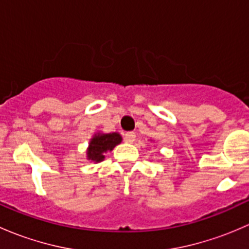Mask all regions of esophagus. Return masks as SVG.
Returning <instances> with one entry per match:
<instances>
[{"instance_id":"1","label":"esophagus","mask_w":249,"mask_h":249,"mask_svg":"<svg viewBox=\"0 0 249 249\" xmlns=\"http://www.w3.org/2000/svg\"><path fill=\"white\" fill-rule=\"evenodd\" d=\"M124 139L127 143H132L135 140H136V134H135V132H131V131L126 132V134H125V136H124Z\"/></svg>"}]
</instances>
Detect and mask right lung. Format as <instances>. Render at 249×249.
I'll list each match as a JSON object with an SVG mask.
<instances>
[{
    "label": "right lung",
    "mask_w": 249,
    "mask_h": 249,
    "mask_svg": "<svg viewBox=\"0 0 249 249\" xmlns=\"http://www.w3.org/2000/svg\"><path fill=\"white\" fill-rule=\"evenodd\" d=\"M122 142V136L118 132L112 134H95L92 139L90 140L89 147L87 150L88 160H91L94 162H100L105 159L104 153L113 150L115 145Z\"/></svg>",
    "instance_id": "right-lung-1"
}]
</instances>
